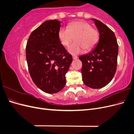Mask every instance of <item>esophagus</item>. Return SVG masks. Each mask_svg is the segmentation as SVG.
Wrapping results in <instances>:
<instances>
[{"label":"esophagus","instance_id":"esophagus-1","mask_svg":"<svg viewBox=\"0 0 134 134\" xmlns=\"http://www.w3.org/2000/svg\"><path fill=\"white\" fill-rule=\"evenodd\" d=\"M77 59H78V57H77L76 56L72 55V59H73V60H76Z\"/></svg>","mask_w":134,"mask_h":134}]
</instances>
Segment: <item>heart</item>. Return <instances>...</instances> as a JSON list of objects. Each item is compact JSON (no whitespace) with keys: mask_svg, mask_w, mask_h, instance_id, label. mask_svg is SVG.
<instances>
[{"mask_svg":"<svg viewBox=\"0 0 134 134\" xmlns=\"http://www.w3.org/2000/svg\"><path fill=\"white\" fill-rule=\"evenodd\" d=\"M58 37L60 43L66 47L69 46L74 37L75 42L71 44L68 51L76 55L84 49L89 51L94 48L98 42L99 35L98 31L92 28L90 23L79 21L70 23L67 28L60 29Z\"/></svg>","mask_w":134,"mask_h":134,"instance_id":"b5f03b06","label":"heart"}]
</instances>
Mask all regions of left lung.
I'll return each instance as SVG.
<instances>
[{
	"label": "left lung",
	"mask_w": 134,
	"mask_h": 134,
	"mask_svg": "<svg viewBox=\"0 0 134 134\" xmlns=\"http://www.w3.org/2000/svg\"><path fill=\"white\" fill-rule=\"evenodd\" d=\"M99 34L98 42L87 54L79 56L82 63V79L93 89L104 87L116 71L119 46L113 32L99 20L92 18Z\"/></svg>",
	"instance_id": "left-lung-1"
}]
</instances>
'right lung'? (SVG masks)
<instances>
[{"label":"right lung","mask_w":134,"mask_h":134,"mask_svg":"<svg viewBox=\"0 0 134 134\" xmlns=\"http://www.w3.org/2000/svg\"><path fill=\"white\" fill-rule=\"evenodd\" d=\"M60 27L61 22L56 19L44 22L31 34L26 48L32 80L50 94L60 92L65 86V74L72 60L59 41Z\"/></svg>","instance_id":"obj_1"}]
</instances>
